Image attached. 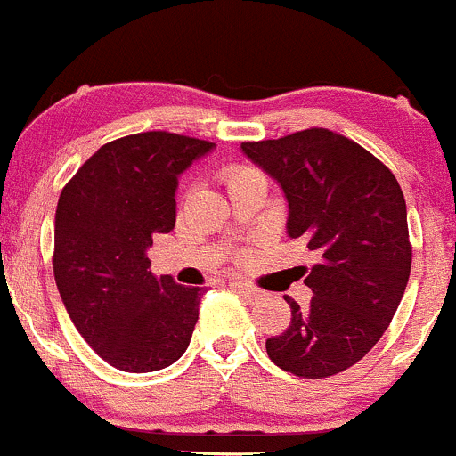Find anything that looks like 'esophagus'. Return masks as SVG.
<instances>
[{
    "mask_svg": "<svg viewBox=\"0 0 456 456\" xmlns=\"http://www.w3.org/2000/svg\"><path fill=\"white\" fill-rule=\"evenodd\" d=\"M230 287L237 289V291L241 293V296H246L248 300H261V297L265 296L261 289H256L254 285H249V282H243V281H232L230 282Z\"/></svg>",
    "mask_w": 456,
    "mask_h": 456,
    "instance_id": "obj_1",
    "label": "esophagus"
}]
</instances>
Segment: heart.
Masks as SVG:
<instances>
[{"mask_svg":"<svg viewBox=\"0 0 456 456\" xmlns=\"http://www.w3.org/2000/svg\"><path fill=\"white\" fill-rule=\"evenodd\" d=\"M254 175H263L261 171L249 167V165H232V167H226L222 171V180L226 187H234V184L243 183V180L254 178Z\"/></svg>","mask_w":456,"mask_h":456,"instance_id":"obj_1","label":"heart"}]
</instances>
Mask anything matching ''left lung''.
Here are the masks:
<instances>
[{"instance_id": "8db88e82", "label": "left lung", "mask_w": 456, "mask_h": 456, "mask_svg": "<svg viewBox=\"0 0 456 456\" xmlns=\"http://www.w3.org/2000/svg\"><path fill=\"white\" fill-rule=\"evenodd\" d=\"M281 184L287 234L320 254L305 285L311 305L291 306V324L265 341L269 359L302 379H326L361 361L391 324L411 273L403 189L354 141L326 128L241 143Z\"/></svg>"}]
</instances>
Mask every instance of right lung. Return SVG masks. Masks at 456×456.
<instances>
[{
    "label": "right lung",
    "mask_w": 456,
    "mask_h": 456,
    "mask_svg": "<svg viewBox=\"0 0 456 456\" xmlns=\"http://www.w3.org/2000/svg\"><path fill=\"white\" fill-rule=\"evenodd\" d=\"M213 143L141 132L102 145L62 189L53 278L77 332L124 371L163 370L187 350L202 297L150 272L154 234L175 226L178 175Z\"/></svg>",
    "instance_id": "right-lung-1"
}]
</instances>
